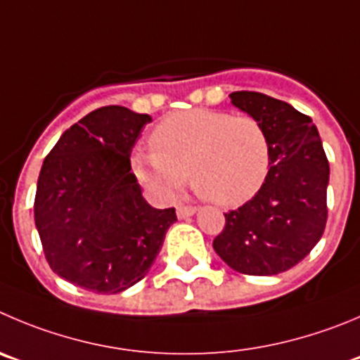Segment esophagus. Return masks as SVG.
<instances>
[{"mask_svg":"<svg viewBox=\"0 0 360 360\" xmlns=\"http://www.w3.org/2000/svg\"><path fill=\"white\" fill-rule=\"evenodd\" d=\"M195 213H197L195 206H177V217H179V218L193 217Z\"/></svg>","mask_w":360,"mask_h":360,"instance_id":"esophagus-1","label":"esophagus"}]
</instances>
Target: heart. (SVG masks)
Instances as JSON below:
<instances>
[{
  "mask_svg": "<svg viewBox=\"0 0 360 360\" xmlns=\"http://www.w3.org/2000/svg\"><path fill=\"white\" fill-rule=\"evenodd\" d=\"M153 153H134V176L156 195L172 199L186 184L224 207L245 204L270 172V140L259 120L220 110L172 113L150 134Z\"/></svg>",
  "mask_w": 360,
  "mask_h": 360,
  "instance_id": "1",
  "label": "heart"
}]
</instances>
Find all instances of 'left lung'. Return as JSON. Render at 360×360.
I'll use <instances>...</instances> for the list:
<instances>
[{
    "instance_id": "left-lung-1",
    "label": "left lung",
    "mask_w": 360,
    "mask_h": 360,
    "mask_svg": "<svg viewBox=\"0 0 360 360\" xmlns=\"http://www.w3.org/2000/svg\"><path fill=\"white\" fill-rule=\"evenodd\" d=\"M229 97L266 131L270 172L256 195L226 213L213 248L240 274L277 275L300 263L320 241L330 169L311 117L261 92L241 90Z\"/></svg>"
}]
</instances>
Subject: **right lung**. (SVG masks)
<instances>
[{
	"mask_svg": "<svg viewBox=\"0 0 360 360\" xmlns=\"http://www.w3.org/2000/svg\"><path fill=\"white\" fill-rule=\"evenodd\" d=\"M146 113L90 112L60 136L40 169L35 226L49 266L74 286L115 295L149 274L176 210L142 195L129 156Z\"/></svg>",
	"mask_w": 360,
	"mask_h": 360,
	"instance_id": "right-lung-1",
	"label": "right lung"
}]
</instances>
